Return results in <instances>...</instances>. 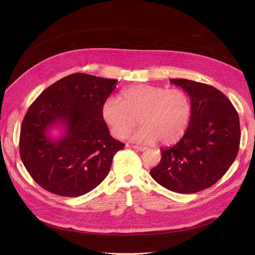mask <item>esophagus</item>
<instances>
[{
    "label": "esophagus",
    "instance_id": "1",
    "mask_svg": "<svg viewBox=\"0 0 255 255\" xmlns=\"http://www.w3.org/2000/svg\"><path fill=\"white\" fill-rule=\"evenodd\" d=\"M133 148H135V149H137L139 151H144L145 149H146V147L141 146V145H133Z\"/></svg>",
    "mask_w": 255,
    "mask_h": 255
}]
</instances>
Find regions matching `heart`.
I'll use <instances>...</instances> for the list:
<instances>
[{
	"label": "heart",
	"instance_id": "heart-1",
	"mask_svg": "<svg viewBox=\"0 0 255 255\" xmlns=\"http://www.w3.org/2000/svg\"><path fill=\"white\" fill-rule=\"evenodd\" d=\"M191 111L190 99L184 91L139 85L125 90L121 100L109 98L102 113L117 138L127 137L138 119L142 126L133 133L134 141L171 144L186 133Z\"/></svg>",
	"mask_w": 255,
	"mask_h": 255
}]
</instances>
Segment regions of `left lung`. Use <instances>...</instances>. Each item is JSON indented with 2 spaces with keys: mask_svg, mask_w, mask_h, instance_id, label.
Wrapping results in <instances>:
<instances>
[{
  "mask_svg": "<svg viewBox=\"0 0 255 255\" xmlns=\"http://www.w3.org/2000/svg\"><path fill=\"white\" fill-rule=\"evenodd\" d=\"M169 81L189 94L191 119L183 138L160 149V162L150 174L169 191L193 194L216 184L235 160L241 136L239 116L216 88L186 79Z\"/></svg>",
  "mask_w": 255,
  "mask_h": 255,
  "instance_id": "1",
  "label": "left lung"
}]
</instances>
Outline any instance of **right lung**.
<instances>
[{"mask_svg":"<svg viewBox=\"0 0 255 255\" xmlns=\"http://www.w3.org/2000/svg\"><path fill=\"white\" fill-rule=\"evenodd\" d=\"M117 82L78 72L48 87L31 104L19 148L24 166L41 188L74 198L106 178L114 155L125 146L110 135L102 113ZM55 124L66 132L56 141L47 135Z\"/></svg>","mask_w":255,"mask_h":255,"instance_id":"right-lung-1","label":"right lung"}]
</instances>
